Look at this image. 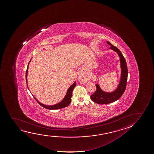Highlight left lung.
Returning a JSON list of instances; mask_svg holds the SVG:
<instances>
[{"label": "left lung", "instance_id": "obj_1", "mask_svg": "<svg viewBox=\"0 0 154 154\" xmlns=\"http://www.w3.org/2000/svg\"><path fill=\"white\" fill-rule=\"evenodd\" d=\"M107 43L110 46L109 49L117 53L119 57L121 68L120 79L118 87L115 91L112 92L104 91L101 89L98 84H96L97 89L95 93L91 95V98L94 102L98 104L112 103L119 99L125 91L128 77V69L126 61L122 53L116 47L113 46L110 42H107Z\"/></svg>", "mask_w": 154, "mask_h": 154}]
</instances>
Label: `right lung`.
Listing matches in <instances>:
<instances>
[{"instance_id": "add662e5", "label": "right lung", "mask_w": 154, "mask_h": 154, "mask_svg": "<svg viewBox=\"0 0 154 154\" xmlns=\"http://www.w3.org/2000/svg\"><path fill=\"white\" fill-rule=\"evenodd\" d=\"M30 60L29 63L30 62ZM29 63L28 64L27 68V70H26V82H27V85L28 88V86L27 85V74L28 72V66L29 65ZM76 82H74L73 84L69 88H68L67 90V93L66 94L65 96L63 98V99L61 100L60 102H59L58 103L53 105H46L45 104L41 103L39 101H38L37 99H36L35 97H34L35 99H36V101L38 102L39 104H40V105L42 106L43 107H44L46 109H47L54 110V109H61V108H63L66 107H67L69 105L70 103H71L72 101V91L74 89V87L76 86Z\"/></svg>"}]
</instances>
